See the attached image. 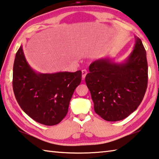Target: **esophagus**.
<instances>
[{"label": "esophagus", "mask_w": 159, "mask_h": 159, "mask_svg": "<svg viewBox=\"0 0 159 159\" xmlns=\"http://www.w3.org/2000/svg\"><path fill=\"white\" fill-rule=\"evenodd\" d=\"M87 74H88L87 70H85V69L82 70V78H83V79H85V76H86V75H87Z\"/></svg>", "instance_id": "esophagus-1"}]
</instances>
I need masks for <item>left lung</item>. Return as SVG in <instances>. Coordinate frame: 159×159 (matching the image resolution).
I'll return each mask as SVG.
<instances>
[{
	"label": "left lung",
	"instance_id": "obj_1",
	"mask_svg": "<svg viewBox=\"0 0 159 159\" xmlns=\"http://www.w3.org/2000/svg\"><path fill=\"white\" fill-rule=\"evenodd\" d=\"M89 71L85 80L96 114L107 121L124 119L139 107L147 88V53L141 39L135 37L124 61L102 58L90 64Z\"/></svg>",
	"mask_w": 159,
	"mask_h": 159
}]
</instances>
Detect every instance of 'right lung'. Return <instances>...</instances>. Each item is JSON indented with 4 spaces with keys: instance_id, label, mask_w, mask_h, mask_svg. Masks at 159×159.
<instances>
[{
    "instance_id": "add662e5",
    "label": "right lung",
    "mask_w": 159,
    "mask_h": 159,
    "mask_svg": "<svg viewBox=\"0 0 159 159\" xmlns=\"http://www.w3.org/2000/svg\"><path fill=\"white\" fill-rule=\"evenodd\" d=\"M81 74V71L38 73L29 66L21 45L13 66V91L29 116L41 124L55 125L66 116Z\"/></svg>"
}]
</instances>
